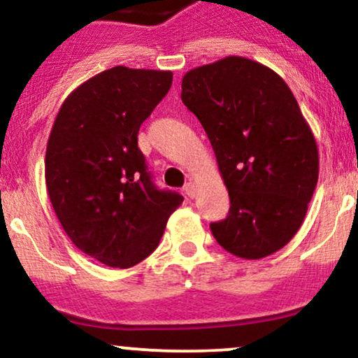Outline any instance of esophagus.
Masks as SVG:
<instances>
[{
	"label": "esophagus",
	"instance_id": "1",
	"mask_svg": "<svg viewBox=\"0 0 358 358\" xmlns=\"http://www.w3.org/2000/svg\"><path fill=\"white\" fill-rule=\"evenodd\" d=\"M184 192H186L187 197H194L196 196V184L187 182L186 186H184Z\"/></svg>",
	"mask_w": 358,
	"mask_h": 358
}]
</instances>
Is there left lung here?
Listing matches in <instances>:
<instances>
[{
  "label": "left lung",
  "mask_w": 358,
  "mask_h": 358,
  "mask_svg": "<svg viewBox=\"0 0 358 358\" xmlns=\"http://www.w3.org/2000/svg\"><path fill=\"white\" fill-rule=\"evenodd\" d=\"M180 99L199 119L229 192L213 236L245 259L288 245L318 180V149L295 95L276 71L226 57L182 77Z\"/></svg>",
  "instance_id": "obj_1"
}]
</instances>
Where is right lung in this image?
<instances>
[{"label":"right lung","instance_id":"1","mask_svg":"<svg viewBox=\"0 0 358 358\" xmlns=\"http://www.w3.org/2000/svg\"><path fill=\"white\" fill-rule=\"evenodd\" d=\"M172 85V71L113 66L66 96L50 132L45 180L73 245L112 268L157 248L184 197L159 191L137 145L142 122Z\"/></svg>","mask_w":358,"mask_h":358}]
</instances>
